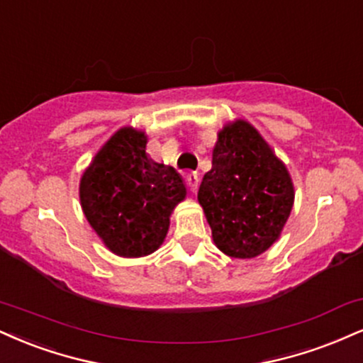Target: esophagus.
I'll use <instances>...</instances> for the list:
<instances>
[{
    "instance_id": "34e87169",
    "label": "esophagus",
    "mask_w": 363,
    "mask_h": 363,
    "mask_svg": "<svg viewBox=\"0 0 363 363\" xmlns=\"http://www.w3.org/2000/svg\"><path fill=\"white\" fill-rule=\"evenodd\" d=\"M186 184L189 187L191 193H196V189H198V184H199V176L198 172H189L186 176Z\"/></svg>"
}]
</instances>
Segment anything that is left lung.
<instances>
[{"instance_id": "left-lung-1", "label": "left lung", "mask_w": 363, "mask_h": 363, "mask_svg": "<svg viewBox=\"0 0 363 363\" xmlns=\"http://www.w3.org/2000/svg\"><path fill=\"white\" fill-rule=\"evenodd\" d=\"M198 201L211 226L213 242L233 259H253L269 250L294 204L286 165L245 120L226 123L213 148Z\"/></svg>"}]
</instances>
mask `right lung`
<instances>
[{"label":"right lung","instance_id":"obj_1","mask_svg":"<svg viewBox=\"0 0 363 363\" xmlns=\"http://www.w3.org/2000/svg\"><path fill=\"white\" fill-rule=\"evenodd\" d=\"M147 135L123 126L94 155L79 184L86 220L115 255L135 259L162 245L186 198L177 170L147 155Z\"/></svg>","mask_w":363,"mask_h":363}]
</instances>
